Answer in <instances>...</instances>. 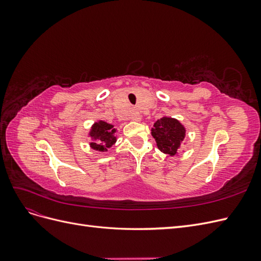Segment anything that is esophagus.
<instances>
[{
    "instance_id": "1",
    "label": "esophagus",
    "mask_w": 261,
    "mask_h": 261,
    "mask_svg": "<svg viewBox=\"0 0 261 261\" xmlns=\"http://www.w3.org/2000/svg\"><path fill=\"white\" fill-rule=\"evenodd\" d=\"M130 118H132L133 121L139 122V121L141 120V115H140V113H139V112H137V111H134V112L132 113V115H130Z\"/></svg>"
}]
</instances>
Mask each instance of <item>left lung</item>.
Listing matches in <instances>:
<instances>
[{
	"label": "left lung",
	"instance_id": "8db88e82",
	"mask_svg": "<svg viewBox=\"0 0 261 261\" xmlns=\"http://www.w3.org/2000/svg\"><path fill=\"white\" fill-rule=\"evenodd\" d=\"M186 129L176 118L163 116L158 120L151 128V135L160 151L170 155H176L183 144Z\"/></svg>",
	"mask_w": 261,
	"mask_h": 261
}]
</instances>
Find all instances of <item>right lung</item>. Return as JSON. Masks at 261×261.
Listing matches in <instances>:
<instances>
[{"label": "right lung", "mask_w": 261, "mask_h": 261, "mask_svg": "<svg viewBox=\"0 0 261 261\" xmlns=\"http://www.w3.org/2000/svg\"><path fill=\"white\" fill-rule=\"evenodd\" d=\"M116 129L112 124H109L105 121H98L91 126L89 136L92 139L90 147L97 151L106 152L110 147L116 143L115 136Z\"/></svg>", "instance_id": "obj_1"}]
</instances>
